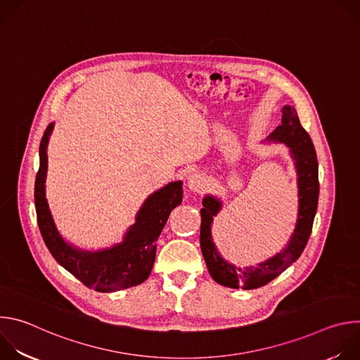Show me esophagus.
Masks as SVG:
<instances>
[{"label":"esophagus","mask_w":360,"mask_h":360,"mask_svg":"<svg viewBox=\"0 0 360 360\" xmlns=\"http://www.w3.org/2000/svg\"><path fill=\"white\" fill-rule=\"evenodd\" d=\"M208 186V182H207V178H205L203 175L195 172L192 174L189 178H188V188L193 192H202L205 191V188Z\"/></svg>","instance_id":"34e87169"}]
</instances>
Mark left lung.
Here are the masks:
<instances>
[{"mask_svg":"<svg viewBox=\"0 0 360 360\" xmlns=\"http://www.w3.org/2000/svg\"><path fill=\"white\" fill-rule=\"evenodd\" d=\"M282 114V124L269 135V141L286 143L295 160L299 188V214L295 232L288 246L274 258L256 268H238L221 258L212 240L211 224L221 210V202L214 196L205 198L200 210V250L212 279L219 285L233 289H256L269 283L299 258L311 236L319 199L316 152L309 134L300 125L295 108L285 105Z\"/></svg>","mask_w":360,"mask_h":360,"instance_id":"obj_1","label":"left lung"}]
</instances>
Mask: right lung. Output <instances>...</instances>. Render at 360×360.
I'll use <instances>...</instances> for the list:
<instances>
[{
    "label": "right lung",
    "instance_id": "add662e5",
    "mask_svg": "<svg viewBox=\"0 0 360 360\" xmlns=\"http://www.w3.org/2000/svg\"><path fill=\"white\" fill-rule=\"evenodd\" d=\"M53 128L54 124L46 127L39 143L34 189L37 222L48 250L61 266L96 292H115L142 283L155 262L157 239L171 211L182 202V182H171L145 200L122 243L101 252L75 249L58 233L45 199L46 145Z\"/></svg>",
    "mask_w": 360,
    "mask_h": 360
}]
</instances>
